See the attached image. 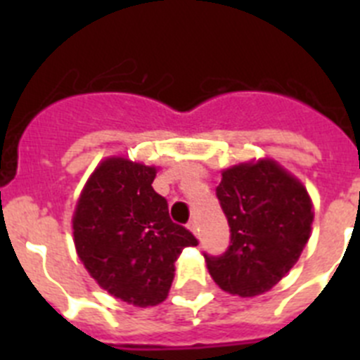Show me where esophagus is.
Returning a JSON list of instances; mask_svg holds the SVG:
<instances>
[{
    "label": "esophagus",
    "mask_w": 360,
    "mask_h": 360,
    "mask_svg": "<svg viewBox=\"0 0 360 360\" xmlns=\"http://www.w3.org/2000/svg\"><path fill=\"white\" fill-rule=\"evenodd\" d=\"M187 227H189L191 231L195 232L196 236H200V227H198V224H196V219H191L189 224H187Z\"/></svg>",
    "instance_id": "34e87169"
}]
</instances>
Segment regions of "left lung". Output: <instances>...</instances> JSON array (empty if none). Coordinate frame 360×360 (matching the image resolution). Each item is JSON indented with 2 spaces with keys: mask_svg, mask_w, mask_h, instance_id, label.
<instances>
[{
  "mask_svg": "<svg viewBox=\"0 0 360 360\" xmlns=\"http://www.w3.org/2000/svg\"><path fill=\"white\" fill-rule=\"evenodd\" d=\"M231 243L219 256L203 252L221 290L254 297L270 290L295 265L310 238L311 202L276 162L240 164L224 171L216 187Z\"/></svg>",
  "mask_w": 360,
  "mask_h": 360,
  "instance_id": "8db88e82",
  "label": "left lung"
}]
</instances>
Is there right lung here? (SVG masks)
<instances>
[{"instance_id": "1", "label": "right lung", "mask_w": 360, "mask_h": 360, "mask_svg": "<svg viewBox=\"0 0 360 360\" xmlns=\"http://www.w3.org/2000/svg\"><path fill=\"white\" fill-rule=\"evenodd\" d=\"M157 169L108 158L86 184L73 216V238L91 278L135 307L167 297L174 262L198 245L193 232L169 218L167 200L153 189Z\"/></svg>"}]
</instances>
